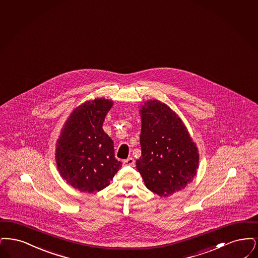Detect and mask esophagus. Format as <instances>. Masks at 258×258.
Instances as JSON below:
<instances>
[{"mask_svg":"<svg viewBox=\"0 0 258 258\" xmlns=\"http://www.w3.org/2000/svg\"><path fill=\"white\" fill-rule=\"evenodd\" d=\"M135 165V160L133 158H128L123 161V166H129V167H133Z\"/></svg>","mask_w":258,"mask_h":258,"instance_id":"1","label":"esophagus"}]
</instances>
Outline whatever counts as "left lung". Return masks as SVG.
I'll list each match as a JSON object with an SVG mask.
<instances>
[{"label": "left lung", "instance_id": "1", "mask_svg": "<svg viewBox=\"0 0 258 258\" xmlns=\"http://www.w3.org/2000/svg\"><path fill=\"white\" fill-rule=\"evenodd\" d=\"M142 156L137 168L148 190L168 197L184 189L199 168V152L185 125L164 103L147 101L141 109Z\"/></svg>", "mask_w": 258, "mask_h": 258}]
</instances>
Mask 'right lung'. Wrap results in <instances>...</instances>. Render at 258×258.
<instances>
[{
    "label": "right lung",
    "mask_w": 258,
    "mask_h": 258,
    "mask_svg": "<svg viewBox=\"0 0 258 258\" xmlns=\"http://www.w3.org/2000/svg\"><path fill=\"white\" fill-rule=\"evenodd\" d=\"M112 106V101L104 98L79 106L57 140V169L69 185L81 191L103 190L122 166L114 157L112 139L102 128Z\"/></svg>",
    "instance_id": "right-lung-1"
}]
</instances>
